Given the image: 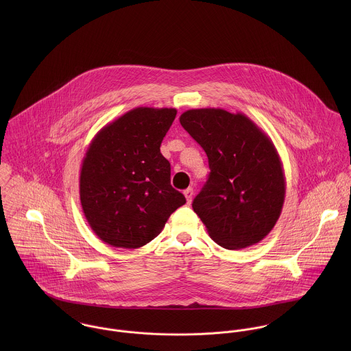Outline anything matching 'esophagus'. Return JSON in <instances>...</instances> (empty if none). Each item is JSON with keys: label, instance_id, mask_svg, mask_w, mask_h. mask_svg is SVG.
<instances>
[{"label": "esophagus", "instance_id": "obj_1", "mask_svg": "<svg viewBox=\"0 0 351 351\" xmlns=\"http://www.w3.org/2000/svg\"><path fill=\"white\" fill-rule=\"evenodd\" d=\"M184 195H185V197H186V201H188V204L191 205V202H192V199H193V189H192V188H188L186 191H184Z\"/></svg>", "mask_w": 351, "mask_h": 351}]
</instances>
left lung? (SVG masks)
Wrapping results in <instances>:
<instances>
[{"instance_id":"obj_1","label":"left lung","mask_w":351,"mask_h":351,"mask_svg":"<svg viewBox=\"0 0 351 351\" xmlns=\"http://www.w3.org/2000/svg\"><path fill=\"white\" fill-rule=\"evenodd\" d=\"M181 125L205 151L209 177L193 210L221 247L241 250L276 226L285 200L282 162L271 139L245 113L189 109Z\"/></svg>"}]
</instances>
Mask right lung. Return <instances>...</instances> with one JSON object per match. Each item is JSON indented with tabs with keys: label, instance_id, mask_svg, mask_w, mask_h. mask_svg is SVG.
Here are the masks:
<instances>
[{
	"label": "right lung",
	"instance_id": "obj_1",
	"mask_svg": "<svg viewBox=\"0 0 351 351\" xmlns=\"http://www.w3.org/2000/svg\"><path fill=\"white\" fill-rule=\"evenodd\" d=\"M176 114L174 108H134L90 142L81 166L80 199L90 228L106 245H147L186 202L170 185V163L160 154Z\"/></svg>",
	"mask_w": 351,
	"mask_h": 351
}]
</instances>
